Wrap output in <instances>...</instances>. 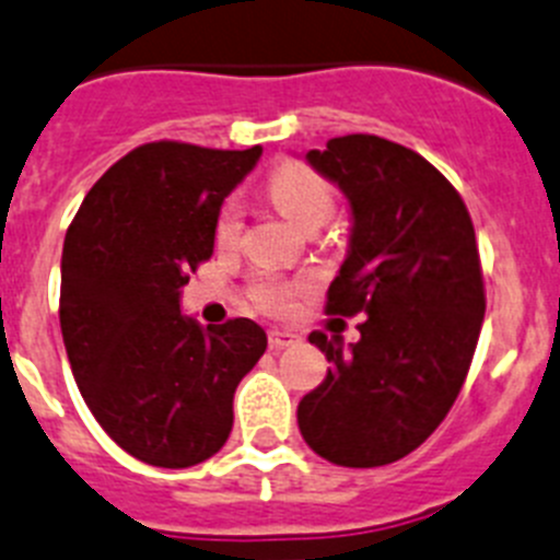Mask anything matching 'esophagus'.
I'll return each instance as SVG.
<instances>
[{"instance_id":"obj_1","label":"esophagus","mask_w":560,"mask_h":560,"mask_svg":"<svg viewBox=\"0 0 560 560\" xmlns=\"http://www.w3.org/2000/svg\"><path fill=\"white\" fill-rule=\"evenodd\" d=\"M270 339V348H276V351H284V348H292V345L301 342V337H298L295 331H290V328H273V331L268 334Z\"/></svg>"}]
</instances>
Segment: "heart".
<instances>
[{
  "label": "heart",
  "instance_id": "obj_1",
  "mask_svg": "<svg viewBox=\"0 0 560 560\" xmlns=\"http://www.w3.org/2000/svg\"><path fill=\"white\" fill-rule=\"evenodd\" d=\"M270 196H273L276 207L295 226H304V223L312 221H326L334 209V187L317 171L298 165V162H287V165L273 171V176H270ZM240 229H243V207H240L237 198H229L215 223L218 243L232 245L240 237ZM298 290H301L298 281L262 276L254 284L250 295H254L256 310L268 312V315H287L292 304H295Z\"/></svg>",
  "mask_w": 560,
  "mask_h": 560
}]
</instances>
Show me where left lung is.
<instances>
[{"mask_svg":"<svg viewBox=\"0 0 560 560\" xmlns=\"http://www.w3.org/2000/svg\"><path fill=\"white\" fill-rule=\"evenodd\" d=\"M351 203V245L326 315L362 339L312 331L331 362L298 404L306 445L339 467H384L425 442L456 404L486 312L472 218L425 156L378 135L331 138L306 154Z\"/></svg>","mask_w":560,"mask_h":560,"instance_id":"left-lung-1","label":"left lung"}]
</instances>
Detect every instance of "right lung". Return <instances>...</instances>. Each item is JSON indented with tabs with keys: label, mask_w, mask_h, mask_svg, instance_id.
I'll return each instance as SVG.
<instances>
[{
	"label": "right lung",
	"mask_w": 560,
	"mask_h": 560,
	"mask_svg": "<svg viewBox=\"0 0 560 560\" xmlns=\"http://www.w3.org/2000/svg\"><path fill=\"white\" fill-rule=\"evenodd\" d=\"M262 149L138 145L91 187L62 243L60 328L88 409L151 467L207 462L268 337L248 317L201 328L182 287L215 248L221 203Z\"/></svg>",
	"instance_id": "right-lung-1"
}]
</instances>
